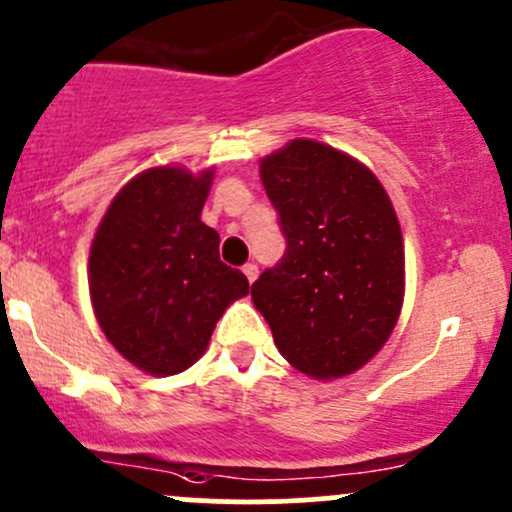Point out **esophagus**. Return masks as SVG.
Returning a JSON list of instances; mask_svg holds the SVG:
<instances>
[{
    "label": "esophagus",
    "instance_id": "1",
    "mask_svg": "<svg viewBox=\"0 0 512 512\" xmlns=\"http://www.w3.org/2000/svg\"><path fill=\"white\" fill-rule=\"evenodd\" d=\"M244 276H246V280H249V283H254V280L258 278V266H256V263H246V266H244Z\"/></svg>",
    "mask_w": 512,
    "mask_h": 512
}]
</instances>
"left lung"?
<instances>
[{
	"instance_id": "obj_1",
	"label": "left lung",
	"mask_w": 512,
	"mask_h": 512,
	"mask_svg": "<svg viewBox=\"0 0 512 512\" xmlns=\"http://www.w3.org/2000/svg\"><path fill=\"white\" fill-rule=\"evenodd\" d=\"M258 170L288 249L251 285V300L290 366L317 381L351 376L383 349L403 310L393 202L364 163L312 139H293Z\"/></svg>"
}]
</instances>
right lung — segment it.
<instances>
[{
	"label": "right lung",
	"mask_w": 512,
	"mask_h": 512,
	"mask_svg": "<svg viewBox=\"0 0 512 512\" xmlns=\"http://www.w3.org/2000/svg\"><path fill=\"white\" fill-rule=\"evenodd\" d=\"M214 168H148L114 195L90 246L87 283L104 337L129 364L175 376L207 351L214 324L249 280L219 261L200 219Z\"/></svg>",
	"instance_id": "1"
}]
</instances>
